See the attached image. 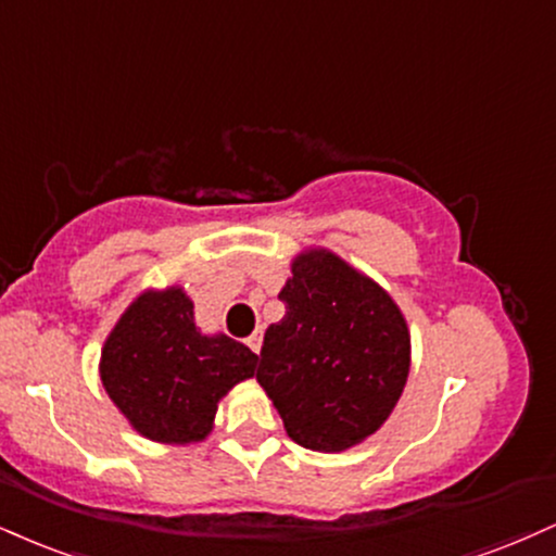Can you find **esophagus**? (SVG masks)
I'll return each instance as SVG.
<instances>
[{"label": "esophagus", "instance_id": "esophagus-1", "mask_svg": "<svg viewBox=\"0 0 556 556\" xmlns=\"http://www.w3.org/2000/svg\"><path fill=\"white\" fill-rule=\"evenodd\" d=\"M261 342H264V331H261V329H256L249 339H245V344H249L251 352H256V354L261 352Z\"/></svg>", "mask_w": 556, "mask_h": 556}]
</instances>
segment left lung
I'll use <instances>...</instances> for the list:
<instances>
[{
	"instance_id": "8db88e82",
	"label": "left lung",
	"mask_w": 556,
	"mask_h": 556,
	"mask_svg": "<svg viewBox=\"0 0 556 556\" xmlns=\"http://www.w3.org/2000/svg\"><path fill=\"white\" fill-rule=\"evenodd\" d=\"M264 333L256 380L298 445L337 453L370 438L409 378V329L383 287L326 249L303 251Z\"/></svg>"
}]
</instances>
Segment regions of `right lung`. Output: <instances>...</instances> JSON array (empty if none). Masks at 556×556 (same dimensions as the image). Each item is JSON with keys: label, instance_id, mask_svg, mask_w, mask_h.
I'll use <instances>...</instances> for the list:
<instances>
[{"label": "right lung", "instance_id": "add662e5", "mask_svg": "<svg viewBox=\"0 0 556 556\" xmlns=\"http://www.w3.org/2000/svg\"><path fill=\"white\" fill-rule=\"evenodd\" d=\"M249 346L193 324L180 287L147 290L126 307L100 352V380L134 430L155 443H199L212 432L219 399L256 376Z\"/></svg>", "mask_w": 556, "mask_h": 556}]
</instances>
